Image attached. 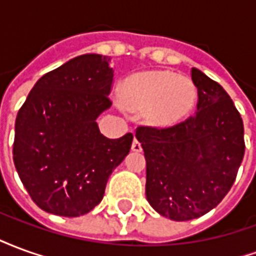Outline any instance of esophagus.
Returning <instances> with one entry per match:
<instances>
[{
    "label": "esophagus",
    "instance_id": "esophagus-1",
    "mask_svg": "<svg viewBox=\"0 0 256 256\" xmlns=\"http://www.w3.org/2000/svg\"><path fill=\"white\" fill-rule=\"evenodd\" d=\"M132 150H133L134 152H141V150H142V145H141V142L138 141V138L133 140V144H132Z\"/></svg>",
    "mask_w": 256,
    "mask_h": 256
}]
</instances>
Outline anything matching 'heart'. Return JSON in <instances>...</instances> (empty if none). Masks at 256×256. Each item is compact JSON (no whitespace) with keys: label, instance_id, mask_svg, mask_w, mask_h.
<instances>
[{"label":"heart","instance_id":"heart-1","mask_svg":"<svg viewBox=\"0 0 256 256\" xmlns=\"http://www.w3.org/2000/svg\"><path fill=\"white\" fill-rule=\"evenodd\" d=\"M198 100L192 79L172 71H146L124 80L120 101L130 111H142L158 126H172L188 116Z\"/></svg>","mask_w":256,"mask_h":256}]
</instances>
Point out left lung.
<instances>
[{"label":"left lung","instance_id":"8db88e82","mask_svg":"<svg viewBox=\"0 0 256 256\" xmlns=\"http://www.w3.org/2000/svg\"><path fill=\"white\" fill-rule=\"evenodd\" d=\"M198 110L168 128L140 126L146 159V200L163 216L189 220L220 203L244 156V126L224 88L196 68Z\"/></svg>","mask_w":256,"mask_h":256}]
</instances>
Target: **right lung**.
<instances>
[{"label": "right lung", "instance_id": "obj_1", "mask_svg": "<svg viewBox=\"0 0 256 256\" xmlns=\"http://www.w3.org/2000/svg\"><path fill=\"white\" fill-rule=\"evenodd\" d=\"M108 56L82 54L45 74L18 112L14 162L32 202L46 212L80 216L100 203L133 134L106 138L96 119L112 104Z\"/></svg>", "mask_w": 256, "mask_h": 256}]
</instances>
